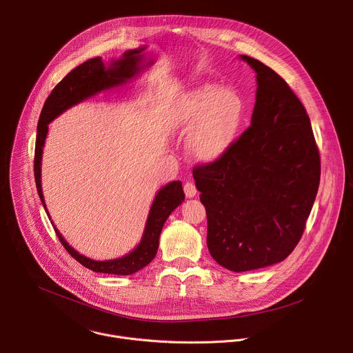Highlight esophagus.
Instances as JSON below:
<instances>
[{
  "label": "esophagus",
  "instance_id": "34e87169",
  "mask_svg": "<svg viewBox=\"0 0 353 353\" xmlns=\"http://www.w3.org/2000/svg\"><path fill=\"white\" fill-rule=\"evenodd\" d=\"M183 190H184V194H185L187 198H192V196L196 195V188H195L194 183H191V181H187V183L184 184Z\"/></svg>",
  "mask_w": 353,
  "mask_h": 353
}]
</instances>
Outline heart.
Returning a JSON list of instances; mask_svg holds the SVG:
<instances>
[{"label": "heart", "instance_id": "1", "mask_svg": "<svg viewBox=\"0 0 353 353\" xmlns=\"http://www.w3.org/2000/svg\"><path fill=\"white\" fill-rule=\"evenodd\" d=\"M240 96L229 88L205 85L190 92L183 103V117L194 127L188 145L194 157L211 162L218 159L232 143L241 121Z\"/></svg>", "mask_w": 353, "mask_h": 353}]
</instances>
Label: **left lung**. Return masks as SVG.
<instances>
[{"label": "left lung", "instance_id": "obj_1", "mask_svg": "<svg viewBox=\"0 0 353 353\" xmlns=\"http://www.w3.org/2000/svg\"><path fill=\"white\" fill-rule=\"evenodd\" d=\"M251 125L192 176L208 219L212 259L234 272L283 261L305 232L320 184V154L305 106L261 61Z\"/></svg>", "mask_w": 353, "mask_h": 353}]
</instances>
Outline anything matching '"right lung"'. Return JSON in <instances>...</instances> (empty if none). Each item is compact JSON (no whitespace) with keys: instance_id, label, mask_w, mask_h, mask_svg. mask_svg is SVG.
<instances>
[{"instance_id":"add662e5","label":"right lung","mask_w":353,"mask_h":353,"mask_svg":"<svg viewBox=\"0 0 353 353\" xmlns=\"http://www.w3.org/2000/svg\"><path fill=\"white\" fill-rule=\"evenodd\" d=\"M145 47H139L135 50H128L124 53L123 59L119 61H113L108 68L105 67L102 59L96 57L85 61L83 64L74 68L68 72L63 81H60L56 88L52 90L46 99L44 106L41 109L39 123H37V135H36V146H34V180L41 204L47 212L44 198L41 192V181H40V165H41V154L43 146L48 131L50 121H53L59 114L70 109L71 106L82 102L86 97L96 94L100 90H105L113 86H117L131 77H134L139 70V63L142 61V52ZM184 192L181 187V181H172L157 194L154 204L150 207L145 232L141 243L137 248H134L130 254L108 261H94L90 260L78 251H75L60 234L56 229L59 240L68 251L70 256L74 257L83 267L102 274H114V275H131L146 267L157 256L159 247V236L162 228L169 218V215L183 203ZM48 215V212H47Z\"/></svg>"}]
</instances>
